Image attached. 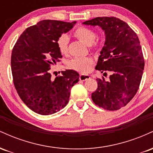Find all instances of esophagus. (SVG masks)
<instances>
[{
    "mask_svg": "<svg viewBox=\"0 0 153 153\" xmlns=\"http://www.w3.org/2000/svg\"><path fill=\"white\" fill-rule=\"evenodd\" d=\"M90 78V76L88 75H80V77H79V79L80 80H82V81H85V80H88Z\"/></svg>",
    "mask_w": 153,
    "mask_h": 153,
    "instance_id": "esophagus-1",
    "label": "esophagus"
}]
</instances>
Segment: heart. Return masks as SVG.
Here are the masks:
<instances>
[{
    "mask_svg": "<svg viewBox=\"0 0 153 153\" xmlns=\"http://www.w3.org/2000/svg\"><path fill=\"white\" fill-rule=\"evenodd\" d=\"M73 35L75 37L85 43L90 45L92 50H96L99 48V44L95 41L96 34L94 30L85 26H80L75 29ZM68 43L69 38L66 34H63L59 36L57 40V48L62 54H67L68 52ZM94 63L92 58L88 57H75L70 61V67L75 71L80 73H87L91 69V67Z\"/></svg>",
    "mask_w": 153,
    "mask_h": 153,
    "instance_id": "obj_1",
    "label": "heart"
}]
</instances>
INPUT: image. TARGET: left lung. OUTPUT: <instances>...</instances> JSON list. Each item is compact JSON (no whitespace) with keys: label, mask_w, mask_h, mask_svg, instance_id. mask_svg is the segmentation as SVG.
Here are the masks:
<instances>
[{"label":"left lung","mask_w":153,"mask_h":153,"mask_svg":"<svg viewBox=\"0 0 153 153\" xmlns=\"http://www.w3.org/2000/svg\"><path fill=\"white\" fill-rule=\"evenodd\" d=\"M82 24L99 26L105 31L106 41L96 69L111 73L107 81L103 77L96 79L98 88L91 98L104 109L118 110L133 99L140 87L145 67L140 40L127 23L116 17H96Z\"/></svg>","instance_id":"obj_1"}]
</instances>
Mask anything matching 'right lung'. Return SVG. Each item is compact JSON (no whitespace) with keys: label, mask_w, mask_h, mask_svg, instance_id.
Listing matches in <instances>:
<instances>
[{"label":"right lung","mask_w":153,"mask_h":153,"mask_svg":"<svg viewBox=\"0 0 153 153\" xmlns=\"http://www.w3.org/2000/svg\"><path fill=\"white\" fill-rule=\"evenodd\" d=\"M76 22L43 20L27 28L16 42L11 53L13 80L23 102L41 115L59 111L68 104L71 88L79 81L73 70L62 71L53 80L50 70L62 56L57 40Z\"/></svg>","instance_id":"add662e5"}]
</instances>
